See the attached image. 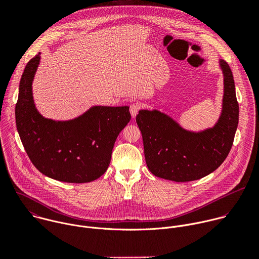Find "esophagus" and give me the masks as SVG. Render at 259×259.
Instances as JSON below:
<instances>
[{
	"label": "esophagus",
	"mask_w": 259,
	"mask_h": 259,
	"mask_svg": "<svg viewBox=\"0 0 259 259\" xmlns=\"http://www.w3.org/2000/svg\"><path fill=\"white\" fill-rule=\"evenodd\" d=\"M139 108H140V105L138 103H132L130 105V113H131V116L132 118H135L139 112Z\"/></svg>",
	"instance_id": "1"
}]
</instances>
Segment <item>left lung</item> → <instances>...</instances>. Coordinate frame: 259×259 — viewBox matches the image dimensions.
Listing matches in <instances>:
<instances>
[{"label": "left lung", "mask_w": 259, "mask_h": 259, "mask_svg": "<svg viewBox=\"0 0 259 259\" xmlns=\"http://www.w3.org/2000/svg\"><path fill=\"white\" fill-rule=\"evenodd\" d=\"M224 73L223 109L216 124L194 132L158 109H140L136 123L142 134L145 162L157 177L193 181L215 171L228 157L239 122V104L231 67L219 60Z\"/></svg>", "instance_id": "obj_1"}]
</instances>
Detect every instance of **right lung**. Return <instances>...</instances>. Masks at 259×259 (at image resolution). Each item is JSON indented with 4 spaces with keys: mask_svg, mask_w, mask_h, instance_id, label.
<instances>
[{
    "mask_svg": "<svg viewBox=\"0 0 259 259\" xmlns=\"http://www.w3.org/2000/svg\"><path fill=\"white\" fill-rule=\"evenodd\" d=\"M40 54L24 68L15 106L16 127L24 150L33 166L52 179L93 181L108 168L115 141L131 119L129 106L95 105L68 121L44 118L32 97Z\"/></svg>",
    "mask_w": 259,
    "mask_h": 259,
    "instance_id": "add662e5",
    "label": "right lung"
}]
</instances>
